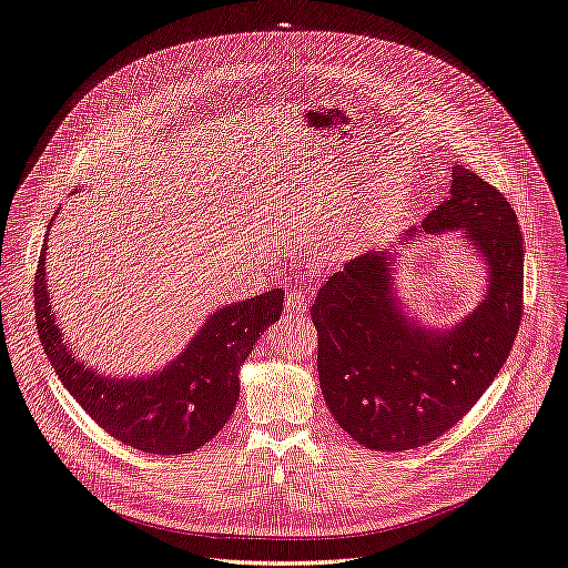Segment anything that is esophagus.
<instances>
[{"mask_svg": "<svg viewBox=\"0 0 568 568\" xmlns=\"http://www.w3.org/2000/svg\"><path fill=\"white\" fill-rule=\"evenodd\" d=\"M310 310V298L303 288H291L286 293V314L291 316H301Z\"/></svg>", "mask_w": 568, "mask_h": 568, "instance_id": "obj_1", "label": "esophagus"}]
</instances>
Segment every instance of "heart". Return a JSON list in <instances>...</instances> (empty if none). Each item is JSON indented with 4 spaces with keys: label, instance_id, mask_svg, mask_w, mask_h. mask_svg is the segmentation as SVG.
I'll return each mask as SVG.
<instances>
[{
    "label": "heart",
    "instance_id": "b5f03b06",
    "mask_svg": "<svg viewBox=\"0 0 568 568\" xmlns=\"http://www.w3.org/2000/svg\"><path fill=\"white\" fill-rule=\"evenodd\" d=\"M348 247H351L348 233H337V235L333 237V252H335V254H346Z\"/></svg>",
    "mask_w": 568,
    "mask_h": 568
}]
</instances>
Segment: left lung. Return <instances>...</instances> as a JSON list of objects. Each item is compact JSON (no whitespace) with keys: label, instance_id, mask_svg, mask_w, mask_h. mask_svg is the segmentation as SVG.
<instances>
[{"label":"left lung","instance_id":"1","mask_svg":"<svg viewBox=\"0 0 568 568\" xmlns=\"http://www.w3.org/2000/svg\"><path fill=\"white\" fill-rule=\"evenodd\" d=\"M460 230L489 267L477 310L427 329L396 298L392 265L423 233ZM525 252L518 217L499 189L453 166L450 194L388 250L348 261L316 293L321 393L346 435L372 450H409L442 437L504 367L523 316Z\"/></svg>","mask_w":568,"mask_h":568}]
</instances>
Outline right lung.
Segmentation results:
<instances>
[{
  "label": "right lung",
  "mask_w": 568,
  "mask_h": 568,
  "mask_svg": "<svg viewBox=\"0 0 568 568\" xmlns=\"http://www.w3.org/2000/svg\"><path fill=\"white\" fill-rule=\"evenodd\" d=\"M45 250L48 237L34 282L37 328L62 386L101 429L126 446L154 455H182L205 446L231 418L240 397V367L261 333L280 321L284 291L267 288L214 310L166 367L141 376H108L73 356L64 342L52 314Z\"/></svg>",
  "instance_id": "right-lung-1"
}]
</instances>
